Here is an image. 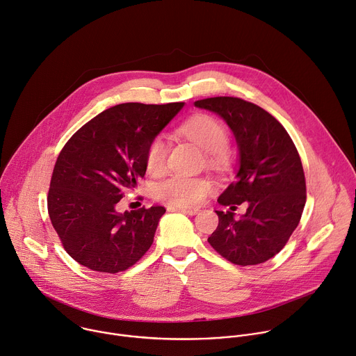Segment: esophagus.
Listing matches in <instances>:
<instances>
[{
    "label": "esophagus",
    "instance_id": "esophagus-1",
    "mask_svg": "<svg viewBox=\"0 0 356 356\" xmlns=\"http://www.w3.org/2000/svg\"><path fill=\"white\" fill-rule=\"evenodd\" d=\"M168 210L182 211V213H185V215H188V216H193V215H196V213L199 211L197 207H186V206H168Z\"/></svg>",
    "mask_w": 356,
    "mask_h": 356
}]
</instances>
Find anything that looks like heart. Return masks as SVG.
Listing matches in <instances>:
<instances>
[{
	"label": "heart",
	"instance_id": "heart-1",
	"mask_svg": "<svg viewBox=\"0 0 356 356\" xmlns=\"http://www.w3.org/2000/svg\"><path fill=\"white\" fill-rule=\"evenodd\" d=\"M179 131L191 138L204 152L213 157L220 156L227 147L229 136L226 129L215 118L207 115H197L181 124ZM168 143L163 136L152 140L147 149L146 165L150 174L160 175L167 168ZM213 191V182L204 177L174 175L160 182L156 193L160 199L178 206L199 204Z\"/></svg>",
	"mask_w": 356,
	"mask_h": 356
}]
</instances>
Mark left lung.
Listing matches in <instances>:
<instances>
[{"label": "left lung", "instance_id": "8db88e82", "mask_svg": "<svg viewBox=\"0 0 356 356\" xmlns=\"http://www.w3.org/2000/svg\"><path fill=\"white\" fill-rule=\"evenodd\" d=\"M219 115L238 147L234 181L218 202L219 226L207 238L227 261L257 265L275 257L298 227L306 203V181L299 153L288 131L270 113L240 98L216 97L195 102ZM244 201L240 218L234 210Z\"/></svg>", "mask_w": 356, "mask_h": 356}]
</instances>
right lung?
Instances as JSON below:
<instances>
[{
    "label": "right lung",
    "instance_id": "add662e5",
    "mask_svg": "<svg viewBox=\"0 0 356 356\" xmlns=\"http://www.w3.org/2000/svg\"><path fill=\"white\" fill-rule=\"evenodd\" d=\"M184 102H127L97 115L60 152L47 196L49 216L67 254L79 264L116 273L152 247L163 206L118 211L123 191L137 186L147 170L152 140Z\"/></svg>",
    "mask_w": 356,
    "mask_h": 356
}]
</instances>
